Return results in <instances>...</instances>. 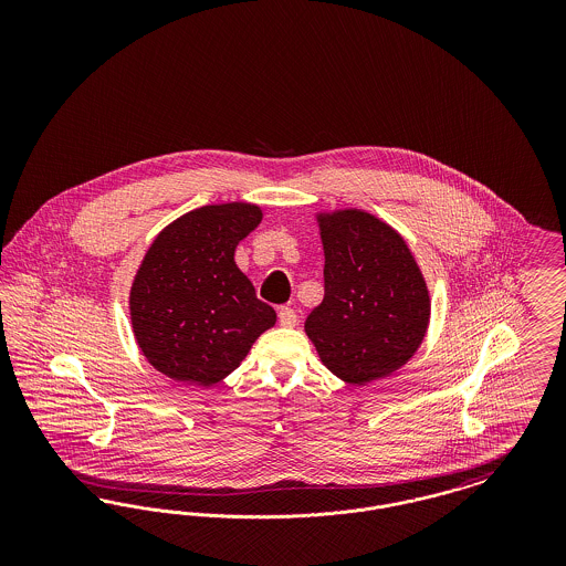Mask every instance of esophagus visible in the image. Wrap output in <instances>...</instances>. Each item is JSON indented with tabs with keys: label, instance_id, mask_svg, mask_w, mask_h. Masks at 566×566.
<instances>
[{
	"label": "esophagus",
	"instance_id": "obj_1",
	"mask_svg": "<svg viewBox=\"0 0 566 566\" xmlns=\"http://www.w3.org/2000/svg\"><path fill=\"white\" fill-rule=\"evenodd\" d=\"M277 321H280V324L282 326H295L296 324V312L293 310V307H280L277 310Z\"/></svg>",
	"mask_w": 566,
	"mask_h": 566
}]
</instances>
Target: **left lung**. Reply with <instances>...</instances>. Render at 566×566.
<instances>
[{
    "instance_id": "1",
    "label": "left lung",
    "mask_w": 566,
    "mask_h": 566,
    "mask_svg": "<svg viewBox=\"0 0 566 566\" xmlns=\"http://www.w3.org/2000/svg\"><path fill=\"white\" fill-rule=\"evenodd\" d=\"M324 298L305 321L324 365L363 386L403 367L431 316L424 277L403 238L376 216L321 218Z\"/></svg>"
}]
</instances>
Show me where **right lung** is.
I'll list each match as a JSON object with an SVG mask.
<instances>
[{
  "mask_svg": "<svg viewBox=\"0 0 566 566\" xmlns=\"http://www.w3.org/2000/svg\"><path fill=\"white\" fill-rule=\"evenodd\" d=\"M261 222L248 203L206 206L178 218L146 252L132 289V323L150 365L176 381L212 386L275 324L238 270V243Z\"/></svg>",
  "mask_w": 566,
  "mask_h": 566,
  "instance_id": "add662e5",
  "label": "right lung"
}]
</instances>
